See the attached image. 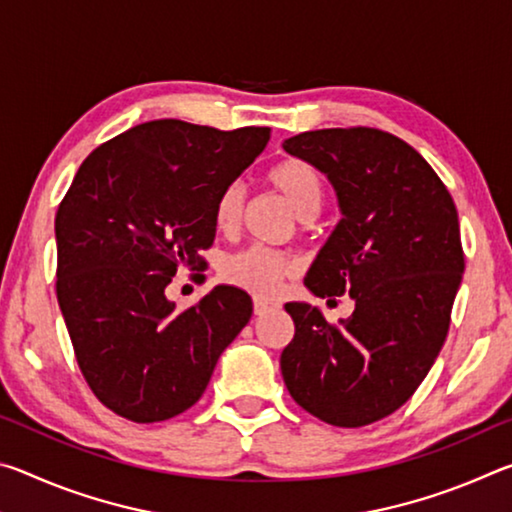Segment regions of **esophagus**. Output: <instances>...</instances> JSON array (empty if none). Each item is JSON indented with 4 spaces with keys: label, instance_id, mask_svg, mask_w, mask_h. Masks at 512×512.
<instances>
[{
    "label": "esophagus",
    "instance_id": "1",
    "mask_svg": "<svg viewBox=\"0 0 512 512\" xmlns=\"http://www.w3.org/2000/svg\"><path fill=\"white\" fill-rule=\"evenodd\" d=\"M253 307H255V314H257V316H262V314H266V311L275 309V307H277V302H273V300H264V298H255Z\"/></svg>",
    "mask_w": 512,
    "mask_h": 512
}]
</instances>
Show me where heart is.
<instances>
[{
  "label": "heart",
  "instance_id": "b5f03b06",
  "mask_svg": "<svg viewBox=\"0 0 512 512\" xmlns=\"http://www.w3.org/2000/svg\"><path fill=\"white\" fill-rule=\"evenodd\" d=\"M264 180L284 201H287L300 221H309L320 212L325 198V183L320 171L300 158H282L266 169ZM246 194L239 183L225 185L214 201L212 223L221 235H235L244 214ZM293 273L287 255L264 246H250L228 255L221 262V277L230 287L253 293V296H273L282 280Z\"/></svg>",
  "mask_w": 512,
  "mask_h": 512
}]
</instances>
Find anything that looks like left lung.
<instances>
[{
  "mask_svg": "<svg viewBox=\"0 0 512 512\" xmlns=\"http://www.w3.org/2000/svg\"><path fill=\"white\" fill-rule=\"evenodd\" d=\"M284 151L327 173L343 212L305 287L354 300L341 323L284 305L296 325L284 384L318 420L366 427L411 400L447 339L465 268L454 198L411 144L379 128L307 131Z\"/></svg>",
  "mask_w": 512,
  "mask_h": 512,
  "instance_id": "left-lung-1",
  "label": "left lung"
}]
</instances>
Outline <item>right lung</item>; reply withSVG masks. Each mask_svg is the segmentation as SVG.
Masks as SVG:
<instances>
[{
	"mask_svg": "<svg viewBox=\"0 0 512 512\" xmlns=\"http://www.w3.org/2000/svg\"><path fill=\"white\" fill-rule=\"evenodd\" d=\"M268 140L266 126L146 121L97 146L60 201L58 305L85 381L121 418L185 413L253 316L237 287H214L180 311L164 289L180 271L203 280L216 196Z\"/></svg>",
	"mask_w": 512,
	"mask_h": 512,
	"instance_id": "right-lung-1",
	"label": "right lung"
}]
</instances>
